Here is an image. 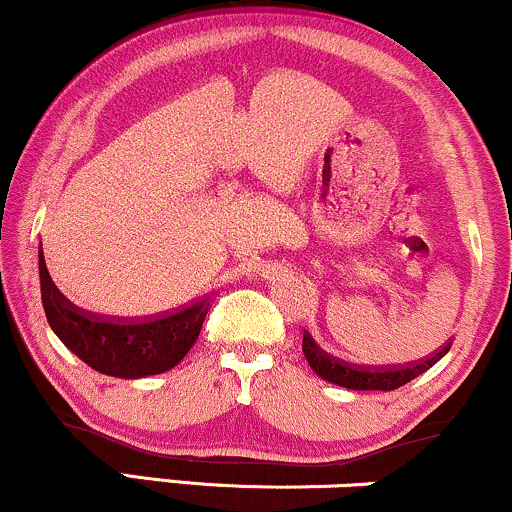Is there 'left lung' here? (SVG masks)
<instances>
[{"mask_svg": "<svg viewBox=\"0 0 512 512\" xmlns=\"http://www.w3.org/2000/svg\"><path fill=\"white\" fill-rule=\"evenodd\" d=\"M451 349V344H446L444 349L439 353H434L432 358H427V361H420L415 365H408V368H363V365H353V363H346L342 358L332 356V353H327L320 349L318 344H315V339L311 334L304 332V356L308 365H311L313 372L318 377H323L325 382H332V384H339V387H346V389H353V391H391V389H399L403 384H408L410 380H415V377L422 375L425 370H430L434 363L441 361V358L446 356Z\"/></svg>", "mask_w": 512, "mask_h": 512, "instance_id": "left-lung-1", "label": "left lung"}]
</instances>
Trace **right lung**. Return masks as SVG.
Listing matches in <instances>:
<instances>
[{"label":"right lung","mask_w":512,"mask_h":512,"mask_svg":"<svg viewBox=\"0 0 512 512\" xmlns=\"http://www.w3.org/2000/svg\"><path fill=\"white\" fill-rule=\"evenodd\" d=\"M40 256V292L47 323L66 349L102 375L121 380L161 375L175 368L197 342L211 299L147 320H113L82 311L54 287Z\"/></svg>","instance_id":"obj_1"}]
</instances>
